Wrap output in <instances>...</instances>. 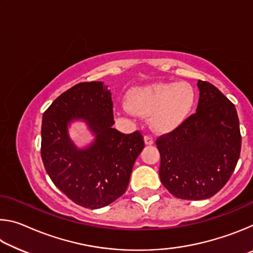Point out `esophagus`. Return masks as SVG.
<instances>
[{
	"label": "esophagus",
	"mask_w": 253,
	"mask_h": 253,
	"mask_svg": "<svg viewBox=\"0 0 253 253\" xmlns=\"http://www.w3.org/2000/svg\"><path fill=\"white\" fill-rule=\"evenodd\" d=\"M144 140H145V145H153V144H154V139H153V137H152V136H149V135H146V136H145Z\"/></svg>",
	"instance_id": "obj_1"
}]
</instances>
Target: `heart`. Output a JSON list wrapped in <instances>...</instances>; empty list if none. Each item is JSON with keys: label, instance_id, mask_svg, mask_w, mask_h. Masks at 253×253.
Masks as SVG:
<instances>
[{"label": "heart", "instance_id": "1", "mask_svg": "<svg viewBox=\"0 0 253 253\" xmlns=\"http://www.w3.org/2000/svg\"><path fill=\"white\" fill-rule=\"evenodd\" d=\"M195 102V92L186 83H155L132 88L127 95V113L151 116L156 130L165 131L185 121Z\"/></svg>", "mask_w": 253, "mask_h": 253}]
</instances>
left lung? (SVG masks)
<instances>
[{"mask_svg":"<svg viewBox=\"0 0 253 253\" xmlns=\"http://www.w3.org/2000/svg\"><path fill=\"white\" fill-rule=\"evenodd\" d=\"M196 113L156 139L160 177L170 194L205 200L216 194L232 175L241 151L234 105L219 89L199 80Z\"/></svg>","mask_w":253,"mask_h":253,"instance_id":"1","label":"left lung"}]
</instances>
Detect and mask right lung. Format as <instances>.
<instances>
[{
	"instance_id": "obj_1",
	"label": "right lung",
	"mask_w": 253,
	"mask_h": 253,
	"mask_svg": "<svg viewBox=\"0 0 253 253\" xmlns=\"http://www.w3.org/2000/svg\"><path fill=\"white\" fill-rule=\"evenodd\" d=\"M87 124L95 139L78 149L67 126ZM111 92L101 81L80 83L55 99L42 117L41 157L46 173L72 202L87 209L107 207L125 193L132 166L144 148L139 131L113 128Z\"/></svg>"
}]
</instances>
